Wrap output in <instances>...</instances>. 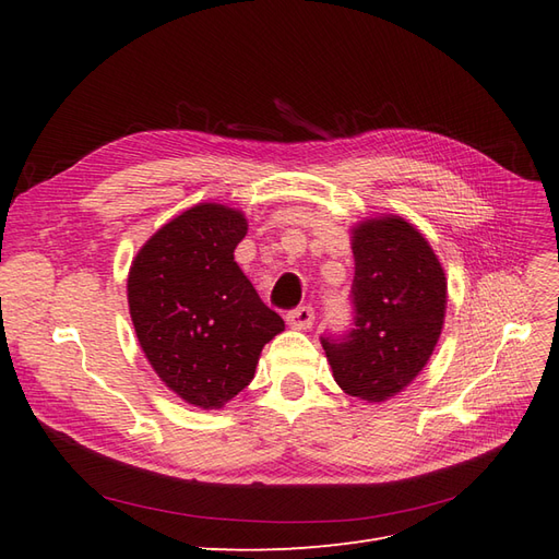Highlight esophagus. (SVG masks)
<instances>
[{
	"instance_id": "1",
	"label": "esophagus",
	"mask_w": 559,
	"mask_h": 559,
	"mask_svg": "<svg viewBox=\"0 0 559 559\" xmlns=\"http://www.w3.org/2000/svg\"><path fill=\"white\" fill-rule=\"evenodd\" d=\"M286 321H289V326L294 329H310L314 324V310L310 306H300L286 312Z\"/></svg>"
}]
</instances>
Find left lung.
I'll list each match as a JSON object with an SVG mask.
<instances>
[{"label": "left lung", "instance_id": "8db88e82", "mask_svg": "<svg viewBox=\"0 0 559 559\" xmlns=\"http://www.w3.org/2000/svg\"><path fill=\"white\" fill-rule=\"evenodd\" d=\"M352 329L324 335L333 378L349 396L382 403L427 366L441 337L448 282L413 224L384 214L352 228Z\"/></svg>", "mask_w": 559, "mask_h": 559}]
</instances>
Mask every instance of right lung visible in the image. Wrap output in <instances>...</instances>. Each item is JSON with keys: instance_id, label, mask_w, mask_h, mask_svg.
I'll use <instances>...</instances> for the list:
<instances>
[{"instance_id": "obj_1", "label": "right lung", "mask_w": 559, "mask_h": 559, "mask_svg": "<svg viewBox=\"0 0 559 559\" xmlns=\"http://www.w3.org/2000/svg\"><path fill=\"white\" fill-rule=\"evenodd\" d=\"M245 235L240 210L200 202L151 235L130 265L128 306L146 359L202 411L238 396L263 345L284 331L235 263Z\"/></svg>"}]
</instances>
